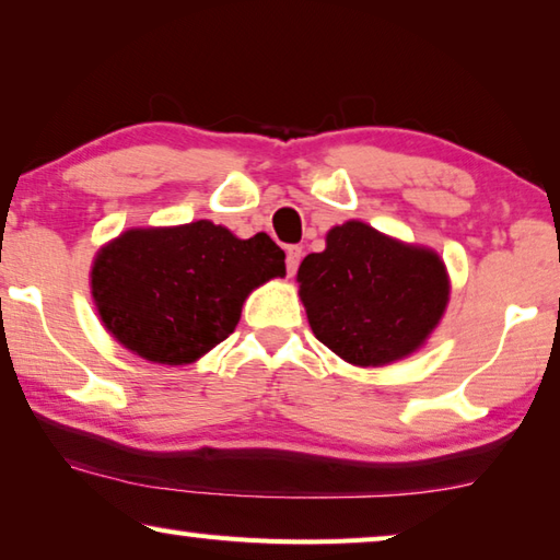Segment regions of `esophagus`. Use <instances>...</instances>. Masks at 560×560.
I'll return each instance as SVG.
<instances>
[{
	"label": "esophagus",
	"mask_w": 560,
	"mask_h": 560,
	"mask_svg": "<svg viewBox=\"0 0 560 560\" xmlns=\"http://www.w3.org/2000/svg\"><path fill=\"white\" fill-rule=\"evenodd\" d=\"M300 260H303V247H288V253H285V265H288V275H295V270H298V265H300Z\"/></svg>",
	"instance_id": "1"
}]
</instances>
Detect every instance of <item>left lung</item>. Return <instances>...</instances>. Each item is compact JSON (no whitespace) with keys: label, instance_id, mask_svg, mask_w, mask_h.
Listing matches in <instances>:
<instances>
[{"label":"left lung","instance_id":"obj_1","mask_svg":"<svg viewBox=\"0 0 560 560\" xmlns=\"http://www.w3.org/2000/svg\"><path fill=\"white\" fill-rule=\"evenodd\" d=\"M298 282L315 338L355 365L408 355L448 303L441 257L355 220L328 232V247L305 257Z\"/></svg>","mask_w":560,"mask_h":560}]
</instances>
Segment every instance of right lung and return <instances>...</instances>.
I'll return each mask as SVG.
<instances>
[{
	"mask_svg": "<svg viewBox=\"0 0 560 560\" xmlns=\"http://www.w3.org/2000/svg\"><path fill=\"white\" fill-rule=\"evenodd\" d=\"M282 275L285 253L265 232L237 240L197 220L119 235L94 260L92 295L125 348L185 365L235 330L250 290Z\"/></svg>",
	"mask_w": 560,
	"mask_h": 560,
	"instance_id": "add662e5",
	"label": "right lung"
}]
</instances>
